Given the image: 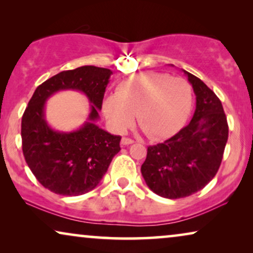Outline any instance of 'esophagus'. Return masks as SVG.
<instances>
[{
	"label": "esophagus",
	"instance_id": "1",
	"mask_svg": "<svg viewBox=\"0 0 253 253\" xmlns=\"http://www.w3.org/2000/svg\"><path fill=\"white\" fill-rule=\"evenodd\" d=\"M132 143H133V140L130 139V138H122V140H121V144H122L123 146H126V145H130Z\"/></svg>",
	"mask_w": 253,
	"mask_h": 253
}]
</instances>
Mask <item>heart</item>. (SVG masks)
I'll return each instance as SVG.
<instances>
[{
  "label": "heart",
  "instance_id": "heart-1",
  "mask_svg": "<svg viewBox=\"0 0 253 253\" xmlns=\"http://www.w3.org/2000/svg\"><path fill=\"white\" fill-rule=\"evenodd\" d=\"M192 108L191 86L183 78L147 71L120 83L116 94L107 96L102 109L116 132L138 124L151 139H164L184 126Z\"/></svg>",
  "mask_w": 253,
  "mask_h": 253
}]
</instances>
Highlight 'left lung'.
Returning <instances> with one entry per match:
<instances>
[{
    "label": "left lung",
    "mask_w": 253,
    "mask_h": 253,
    "mask_svg": "<svg viewBox=\"0 0 253 253\" xmlns=\"http://www.w3.org/2000/svg\"><path fill=\"white\" fill-rule=\"evenodd\" d=\"M182 71L196 95L192 120L168 140L148 147L140 169L148 188L168 199L184 198L205 188L217 172L228 140L219 98L198 77Z\"/></svg>",
    "instance_id": "obj_1"
}]
</instances>
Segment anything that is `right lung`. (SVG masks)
<instances>
[{
	"label": "right lung",
	"mask_w": 253,
	"mask_h": 253,
	"mask_svg": "<svg viewBox=\"0 0 253 253\" xmlns=\"http://www.w3.org/2000/svg\"><path fill=\"white\" fill-rule=\"evenodd\" d=\"M113 71L93 65L62 71L39 85L22 119L23 154L31 171L44 188L62 196H79L98 186L119 153L120 136L96 126L103 95ZM61 90L82 91L90 114L74 131H58L46 122V100Z\"/></svg>",
	"instance_id": "1"
}]
</instances>
